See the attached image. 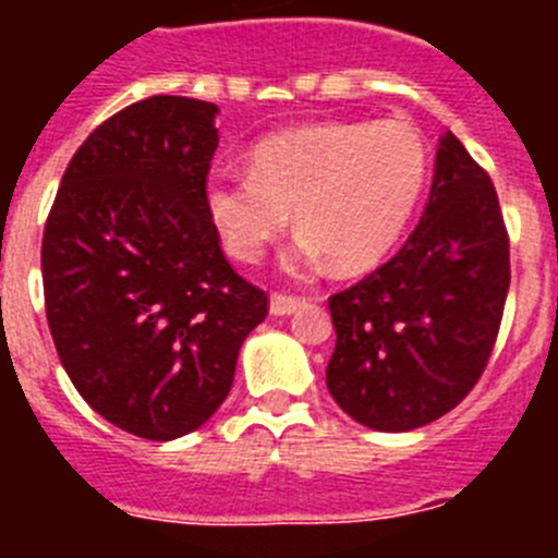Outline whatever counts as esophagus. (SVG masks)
<instances>
[{
	"instance_id": "34e87169",
	"label": "esophagus",
	"mask_w": 558,
	"mask_h": 558,
	"mask_svg": "<svg viewBox=\"0 0 558 558\" xmlns=\"http://www.w3.org/2000/svg\"><path fill=\"white\" fill-rule=\"evenodd\" d=\"M299 307H302V299H295V295H284V293L270 295V315H276V318L293 315Z\"/></svg>"
}]
</instances>
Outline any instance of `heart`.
Returning a JSON list of instances; mask_svg holds the SVG:
<instances>
[{
	"label": "heart",
	"instance_id": "heart-1",
	"mask_svg": "<svg viewBox=\"0 0 558 558\" xmlns=\"http://www.w3.org/2000/svg\"><path fill=\"white\" fill-rule=\"evenodd\" d=\"M251 172L206 181V209L240 263H256L295 215L284 265H377L411 223L427 184V145L402 120L318 122L256 142Z\"/></svg>",
	"mask_w": 558,
	"mask_h": 558
}]
</instances>
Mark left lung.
<instances>
[{
  "label": "left lung",
  "instance_id": "8db88e82",
  "mask_svg": "<svg viewBox=\"0 0 558 558\" xmlns=\"http://www.w3.org/2000/svg\"><path fill=\"white\" fill-rule=\"evenodd\" d=\"M509 282L495 186L447 131L408 243L329 299L338 340L327 388L340 411L383 433L416 430L452 411L489 363Z\"/></svg>",
  "mask_w": 558,
  "mask_h": 558
}]
</instances>
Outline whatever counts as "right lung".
<instances>
[{
  "instance_id": "add662e5",
  "label": "right lung",
  "mask_w": 558,
  "mask_h": 558,
  "mask_svg": "<svg viewBox=\"0 0 558 558\" xmlns=\"http://www.w3.org/2000/svg\"><path fill=\"white\" fill-rule=\"evenodd\" d=\"M215 102L147 97L77 147L41 243L61 366L120 430L172 441L223 405L268 295L236 276L206 209Z\"/></svg>"
}]
</instances>
